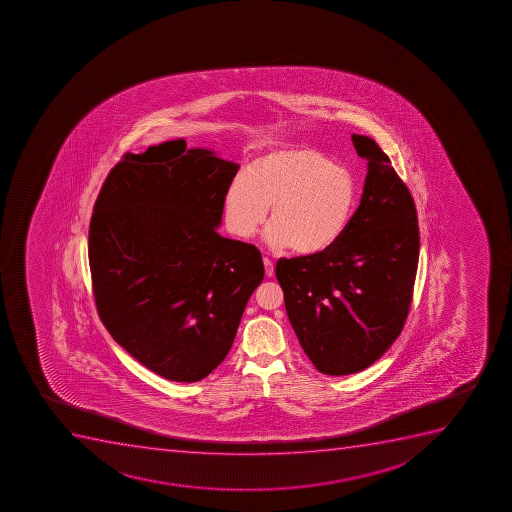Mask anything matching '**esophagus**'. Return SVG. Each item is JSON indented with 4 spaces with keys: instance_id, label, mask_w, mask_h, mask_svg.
<instances>
[{
    "instance_id": "1",
    "label": "esophagus",
    "mask_w": 512,
    "mask_h": 512,
    "mask_svg": "<svg viewBox=\"0 0 512 512\" xmlns=\"http://www.w3.org/2000/svg\"><path fill=\"white\" fill-rule=\"evenodd\" d=\"M264 265H265V275H267V277H274L275 269H274V264H272V260H269V259H267V257H265Z\"/></svg>"
}]
</instances>
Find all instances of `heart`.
Wrapping results in <instances>:
<instances>
[{"label": "heart", "instance_id": "1", "mask_svg": "<svg viewBox=\"0 0 512 512\" xmlns=\"http://www.w3.org/2000/svg\"><path fill=\"white\" fill-rule=\"evenodd\" d=\"M357 187L347 168L312 148H280L257 157L245 177L233 178L223 197L228 230L238 238L265 233L270 247L300 255L329 250L344 235L354 213Z\"/></svg>", "mask_w": 512, "mask_h": 512}]
</instances>
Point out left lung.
Segmentation results:
<instances>
[{"instance_id": "left-lung-1", "label": "left lung", "mask_w": 512, "mask_h": 512, "mask_svg": "<svg viewBox=\"0 0 512 512\" xmlns=\"http://www.w3.org/2000/svg\"><path fill=\"white\" fill-rule=\"evenodd\" d=\"M352 143L367 175L344 235L325 252L280 259L275 269L295 335L327 375L367 369L394 344L419 262L412 195L372 138L354 133Z\"/></svg>"}]
</instances>
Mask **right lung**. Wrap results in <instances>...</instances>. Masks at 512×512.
I'll list each match as a JSON object with an SVG mask.
<instances>
[{
  "label": "right lung",
  "mask_w": 512,
  "mask_h": 512,
  "mask_svg": "<svg viewBox=\"0 0 512 512\" xmlns=\"http://www.w3.org/2000/svg\"><path fill=\"white\" fill-rule=\"evenodd\" d=\"M238 163L183 138L127 153L93 208L88 257L98 315L155 374L197 382L222 364L253 290L259 250L225 238Z\"/></svg>",
  "instance_id": "right-lung-1"
}]
</instances>
